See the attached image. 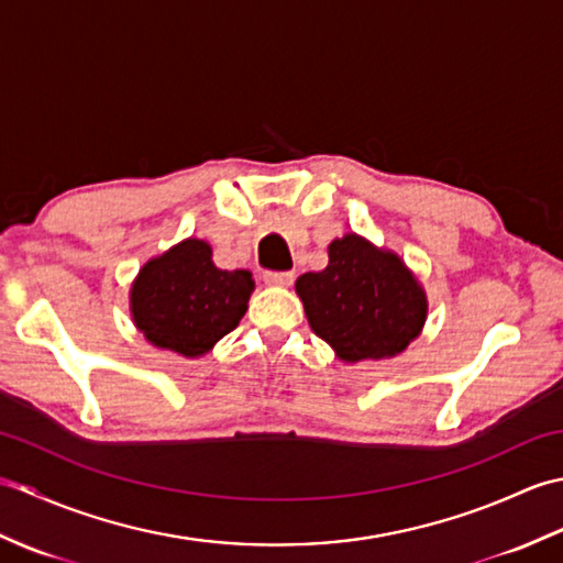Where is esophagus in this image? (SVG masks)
<instances>
[{"label":"esophagus","mask_w":563,"mask_h":563,"mask_svg":"<svg viewBox=\"0 0 563 563\" xmlns=\"http://www.w3.org/2000/svg\"><path fill=\"white\" fill-rule=\"evenodd\" d=\"M292 278H295L292 273H266L263 275V283L271 285V288H288Z\"/></svg>","instance_id":"1"}]
</instances>
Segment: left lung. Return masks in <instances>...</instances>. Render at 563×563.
I'll list each match as a JSON object with an SVG mask.
<instances>
[{
    "label": "left lung",
    "instance_id": "8db88e82",
    "mask_svg": "<svg viewBox=\"0 0 563 563\" xmlns=\"http://www.w3.org/2000/svg\"><path fill=\"white\" fill-rule=\"evenodd\" d=\"M309 327L339 361H385L409 349L428 319V295L397 251L349 232L329 244V266L295 283Z\"/></svg>",
    "mask_w": 563,
    "mask_h": 563
}]
</instances>
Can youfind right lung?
Masks as SVG:
<instances>
[{
	"mask_svg": "<svg viewBox=\"0 0 563 563\" xmlns=\"http://www.w3.org/2000/svg\"><path fill=\"white\" fill-rule=\"evenodd\" d=\"M254 288L249 271L218 268L206 239L188 236L140 268L130 317L154 349L200 357L236 329Z\"/></svg>",
	"mask_w": 563,
	"mask_h": 563,
	"instance_id": "obj_1",
	"label": "right lung"
}]
</instances>
